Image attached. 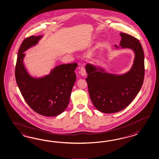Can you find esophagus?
<instances>
[{
  "label": "esophagus",
  "mask_w": 159,
  "mask_h": 159,
  "mask_svg": "<svg viewBox=\"0 0 159 159\" xmlns=\"http://www.w3.org/2000/svg\"><path fill=\"white\" fill-rule=\"evenodd\" d=\"M80 74H81V75H82V76L85 75L86 74V69H85V68H84V67H82V68H81V70H80Z\"/></svg>",
  "instance_id": "esophagus-1"
}]
</instances>
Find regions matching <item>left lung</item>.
<instances>
[{"label": "left lung", "instance_id": "1", "mask_svg": "<svg viewBox=\"0 0 159 159\" xmlns=\"http://www.w3.org/2000/svg\"><path fill=\"white\" fill-rule=\"evenodd\" d=\"M120 46L134 51L135 57L131 70L122 75L98 71L91 64L86 66V81L91 101L96 109L104 113H113L127 107L141 89L145 75L144 53L139 40L121 32ZM117 48L118 46L116 45Z\"/></svg>", "mask_w": 159, "mask_h": 159}]
</instances>
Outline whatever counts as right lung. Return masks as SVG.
<instances>
[{
    "label": "right lung",
    "instance_id": "1",
    "mask_svg": "<svg viewBox=\"0 0 159 159\" xmlns=\"http://www.w3.org/2000/svg\"><path fill=\"white\" fill-rule=\"evenodd\" d=\"M41 36L25 38L19 49L15 77L19 89L28 106L37 113L48 117L58 116L68 106L76 80L75 70L78 64H61L49 75L35 79L29 75L24 66V52L36 45Z\"/></svg>",
    "mask_w": 159,
    "mask_h": 159
}]
</instances>
